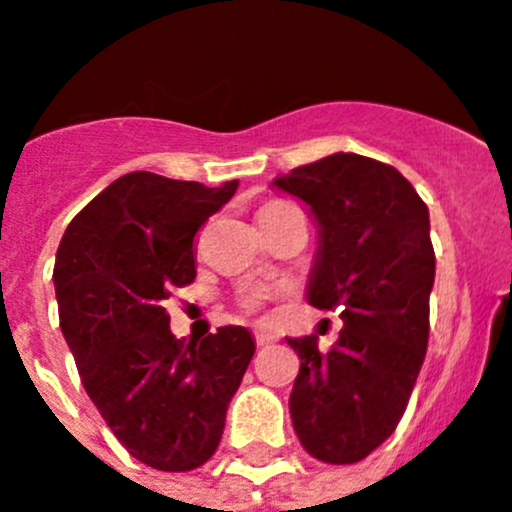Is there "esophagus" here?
I'll return each mask as SVG.
<instances>
[{"label": "esophagus", "mask_w": 512, "mask_h": 512, "mask_svg": "<svg viewBox=\"0 0 512 512\" xmlns=\"http://www.w3.org/2000/svg\"><path fill=\"white\" fill-rule=\"evenodd\" d=\"M275 333H270V331H262V328H257L255 331V341H257V346H267V343H272L275 341Z\"/></svg>", "instance_id": "34e87169"}]
</instances>
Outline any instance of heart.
Wrapping results in <instances>:
<instances>
[{"instance_id":"heart-1","label":"heart","mask_w":512,"mask_h":512,"mask_svg":"<svg viewBox=\"0 0 512 512\" xmlns=\"http://www.w3.org/2000/svg\"><path fill=\"white\" fill-rule=\"evenodd\" d=\"M270 207H280V204H278V202H272V204H265V207H262V209H270ZM257 300H260V295H252L250 303H257Z\"/></svg>"}]
</instances>
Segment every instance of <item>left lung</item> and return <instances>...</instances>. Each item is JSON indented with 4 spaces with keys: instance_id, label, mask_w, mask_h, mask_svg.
<instances>
[{
    "instance_id": "left-lung-1",
    "label": "left lung",
    "mask_w": 512,
    "mask_h": 512,
    "mask_svg": "<svg viewBox=\"0 0 512 512\" xmlns=\"http://www.w3.org/2000/svg\"><path fill=\"white\" fill-rule=\"evenodd\" d=\"M318 224L305 300L341 308L331 351L318 336L288 338L300 356L290 417L305 450L353 465L399 424L429 338L434 250L429 209L394 166L358 154L326 156L275 176Z\"/></svg>"
}]
</instances>
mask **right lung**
Listing matches in <instances>:
<instances>
[{
    "label": "right lung",
    "mask_w": 512,
    "mask_h": 512,
    "mask_svg": "<svg viewBox=\"0 0 512 512\" xmlns=\"http://www.w3.org/2000/svg\"><path fill=\"white\" fill-rule=\"evenodd\" d=\"M237 184L133 171L105 186L57 247L60 328L85 391L118 442L154 470L186 472L214 455L255 353L242 326L184 346L164 308L171 288L197 278L194 234Z\"/></svg>",
    "instance_id": "obj_1"
}]
</instances>
